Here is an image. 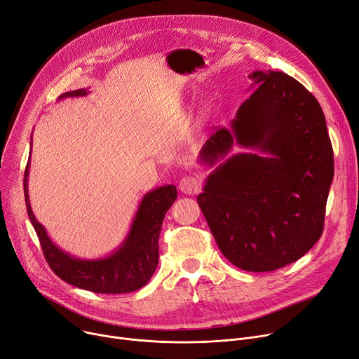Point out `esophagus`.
Here are the masks:
<instances>
[{
    "instance_id": "esophagus-1",
    "label": "esophagus",
    "mask_w": 359,
    "mask_h": 359,
    "mask_svg": "<svg viewBox=\"0 0 359 359\" xmlns=\"http://www.w3.org/2000/svg\"><path fill=\"white\" fill-rule=\"evenodd\" d=\"M180 188L185 194H189V196L198 194L201 189V180L197 175H185L180 181Z\"/></svg>"
}]
</instances>
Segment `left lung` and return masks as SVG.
<instances>
[{
    "label": "left lung",
    "instance_id": "obj_1",
    "mask_svg": "<svg viewBox=\"0 0 359 359\" xmlns=\"http://www.w3.org/2000/svg\"><path fill=\"white\" fill-rule=\"evenodd\" d=\"M249 79L256 91L230 129L210 136L200 158L215 165L233 144L266 156H229L197 201L222 254L243 271L266 272L296 262L320 239L333 149L320 104L299 81L273 71Z\"/></svg>",
    "mask_w": 359,
    "mask_h": 359
}]
</instances>
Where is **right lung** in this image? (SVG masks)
<instances>
[{
  "label": "right lung",
  "mask_w": 359,
  "mask_h": 359,
  "mask_svg": "<svg viewBox=\"0 0 359 359\" xmlns=\"http://www.w3.org/2000/svg\"><path fill=\"white\" fill-rule=\"evenodd\" d=\"M81 95H87V90L69 91L59 98ZM29 168L30 159L23 181L27 215L50 269L60 280L100 294L132 292L147 284L158 266V241L163 217L177 200L175 185L159 187L142 198L129 235L114 254L101 259H78L59 249L49 239L45 227L36 220L29 201Z\"/></svg>",
  "instance_id": "obj_1"
}]
</instances>
